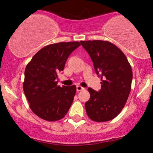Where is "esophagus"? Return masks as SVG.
<instances>
[{
	"instance_id": "34e87169",
	"label": "esophagus",
	"mask_w": 153,
	"mask_h": 153,
	"mask_svg": "<svg viewBox=\"0 0 153 153\" xmlns=\"http://www.w3.org/2000/svg\"><path fill=\"white\" fill-rule=\"evenodd\" d=\"M84 90V88L80 86V85H77L76 86V91H83Z\"/></svg>"
}]
</instances>
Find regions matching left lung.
Here are the masks:
<instances>
[{
	"label": "left lung",
	"mask_w": 153,
	"mask_h": 153,
	"mask_svg": "<svg viewBox=\"0 0 153 153\" xmlns=\"http://www.w3.org/2000/svg\"><path fill=\"white\" fill-rule=\"evenodd\" d=\"M98 76L101 77L99 92L89 88V100L85 108L88 116L95 122H106L118 116L130 93L132 70L123 52L108 41H81Z\"/></svg>",
	"instance_id": "1"
}]
</instances>
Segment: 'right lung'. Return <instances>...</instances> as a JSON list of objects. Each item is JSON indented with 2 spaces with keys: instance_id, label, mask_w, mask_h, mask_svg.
<instances>
[{
  "instance_id": "right-lung-1",
  "label": "right lung",
  "mask_w": 153,
  "mask_h": 153,
  "mask_svg": "<svg viewBox=\"0 0 153 153\" xmlns=\"http://www.w3.org/2000/svg\"><path fill=\"white\" fill-rule=\"evenodd\" d=\"M79 42L46 46L32 58L25 70L24 94L35 114L47 121L64 118L72 105L76 85H58V74L64 70L69 56Z\"/></svg>"
}]
</instances>
